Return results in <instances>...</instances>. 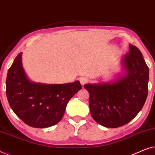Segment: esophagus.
I'll return each mask as SVG.
<instances>
[{
  "label": "esophagus",
  "mask_w": 155,
  "mask_h": 155,
  "mask_svg": "<svg viewBox=\"0 0 155 155\" xmlns=\"http://www.w3.org/2000/svg\"><path fill=\"white\" fill-rule=\"evenodd\" d=\"M89 80L87 78H85V77H82V78H80V84H82V85H84V84H86L87 82H88Z\"/></svg>",
  "instance_id": "obj_1"
}]
</instances>
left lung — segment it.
I'll return each mask as SVG.
<instances>
[{"label":"left lung","mask_w":155,"mask_h":155,"mask_svg":"<svg viewBox=\"0 0 155 155\" xmlns=\"http://www.w3.org/2000/svg\"><path fill=\"white\" fill-rule=\"evenodd\" d=\"M124 74L116 80L88 83L90 113L93 119L107 128H118L133 119L143 107L148 93L149 68L136 46L121 60Z\"/></svg>","instance_id":"left-lung-1"}]
</instances>
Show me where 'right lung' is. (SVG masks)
<instances>
[{
    "instance_id": "1",
    "label": "right lung",
    "mask_w": 155,
    "mask_h": 155,
    "mask_svg": "<svg viewBox=\"0 0 155 155\" xmlns=\"http://www.w3.org/2000/svg\"><path fill=\"white\" fill-rule=\"evenodd\" d=\"M21 52L8 70L6 96L15 114L28 126L44 128L59 123L70 99L82 89L80 82L46 84L27 77Z\"/></svg>"
}]
</instances>
